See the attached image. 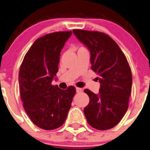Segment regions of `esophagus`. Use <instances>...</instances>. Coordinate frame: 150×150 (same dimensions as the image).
Returning <instances> with one entry per match:
<instances>
[{"label":"esophagus","mask_w":150,"mask_h":150,"mask_svg":"<svg viewBox=\"0 0 150 150\" xmlns=\"http://www.w3.org/2000/svg\"><path fill=\"white\" fill-rule=\"evenodd\" d=\"M82 91H83V89H82L81 88H78V87H76V92H78V93H79V92H81Z\"/></svg>","instance_id":"esophagus-1"}]
</instances>
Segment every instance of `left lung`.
I'll list each match as a JSON object with an SVG mask.
<instances>
[{"mask_svg": "<svg viewBox=\"0 0 150 150\" xmlns=\"http://www.w3.org/2000/svg\"><path fill=\"white\" fill-rule=\"evenodd\" d=\"M90 52L92 69L98 75L99 93L89 89V103L83 110L88 124L99 130L113 128L128 109L132 78L127 58L108 35L96 31L72 30Z\"/></svg>", "mask_w": 150, "mask_h": 150, "instance_id": "1", "label": "left lung"}]
</instances>
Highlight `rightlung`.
<instances>
[{
	"mask_svg": "<svg viewBox=\"0 0 150 150\" xmlns=\"http://www.w3.org/2000/svg\"><path fill=\"white\" fill-rule=\"evenodd\" d=\"M72 31L57 32L37 39L25 55L19 71V86L23 106L37 127L57 129L66 121L75 88L61 89L52 85L58 71L61 50Z\"/></svg>",
	"mask_w": 150,
	"mask_h": 150,
	"instance_id": "right-lung-1",
	"label": "right lung"
}]
</instances>
